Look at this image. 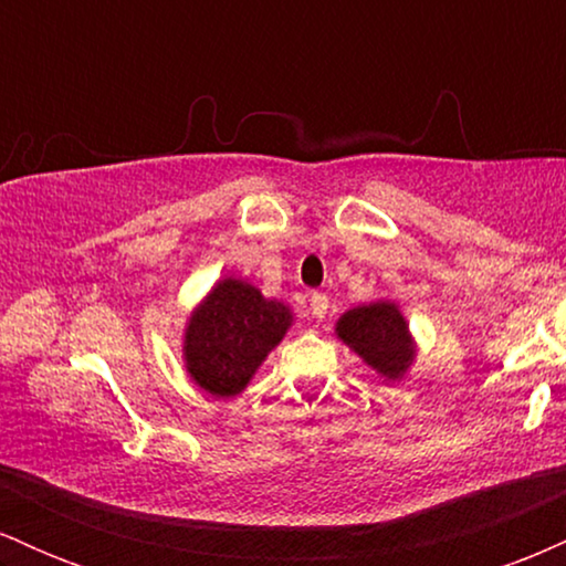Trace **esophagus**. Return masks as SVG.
<instances>
[{
	"mask_svg": "<svg viewBox=\"0 0 566 566\" xmlns=\"http://www.w3.org/2000/svg\"><path fill=\"white\" fill-rule=\"evenodd\" d=\"M327 308L329 297L324 295V292H314V295H311V314H314L316 319H324V316H327Z\"/></svg>",
	"mask_w": 566,
	"mask_h": 566,
	"instance_id": "34e87169",
	"label": "esophagus"
}]
</instances>
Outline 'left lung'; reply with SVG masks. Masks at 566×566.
<instances>
[{"label":"left lung","mask_w":566,"mask_h":566,"mask_svg":"<svg viewBox=\"0 0 566 566\" xmlns=\"http://www.w3.org/2000/svg\"><path fill=\"white\" fill-rule=\"evenodd\" d=\"M337 337L350 346L382 378L399 380L412 365L415 346L405 316L394 303L359 305L340 316L335 327Z\"/></svg>","instance_id":"8db88e82"}]
</instances>
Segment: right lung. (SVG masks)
Returning <instances> with one entry per match:
<instances>
[{"instance_id": "1", "label": "right lung", "mask_w": 566, "mask_h": 566, "mask_svg": "<svg viewBox=\"0 0 566 566\" xmlns=\"http://www.w3.org/2000/svg\"><path fill=\"white\" fill-rule=\"evenodd\" d=\"M292 322L287 305L265 301L261 290L223 279L191 314L186 327V367L205 391L237 396Z\"/></svg>"}]
</instances>
